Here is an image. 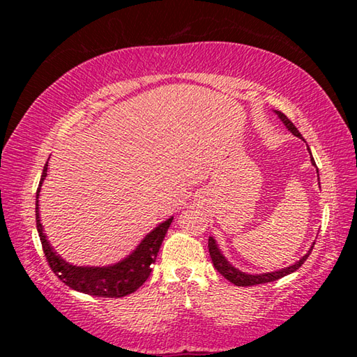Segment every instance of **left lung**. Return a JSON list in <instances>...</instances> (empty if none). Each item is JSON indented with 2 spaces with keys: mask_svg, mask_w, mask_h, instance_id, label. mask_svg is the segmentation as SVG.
Returning a JSON list of instances; mask_svg holds the SVG:
<instances>
[{
  "mask_svg": "<svg viewBox=\"0 0 357 357\" xmlns=\"http://www.w3.org/2000/svg\"><path fill=\"white\" fill-rule=\"evenodd\" d=\"M275 113L279 114V118L283 121V124L287 126V129H288L289 132H291L293 135L302 138L301 132H299L298 129H296V126L285 116V114H283L282 112H275ZM309 153H310V149H309ZM310 155H312V153H310ZM312 164L315 165V160H313V157H312ZM317 172H318V170H317ZM208 249H209V255H211V259H213L214 268H215L217 271H219V273H220L223 277H225L227 280L234 283V285H236V287H252V285H259V283H269V282L279 280V279H282V277H285V275H288V274L294 273L296 269H299L301 266L304 264L307 257L310 255V252H312V249H310L309 252L305 253L304 257H302V258L299 259V261H296L294 264L288 266V268H283V269H280V271H274V273H266V274H255V275H252V274L241 273V271L234 268L233 264H229V263L227 261V259H225V257L222 255V252H220L219 247H217V243L214 241V238H211V236H209V241H208Z\"/></svg>",
  "mask_w": 357,
  "mask_h": 357,
  "instance_id": "left-lung-1",
  "label": "left lung"
}]
</instances>
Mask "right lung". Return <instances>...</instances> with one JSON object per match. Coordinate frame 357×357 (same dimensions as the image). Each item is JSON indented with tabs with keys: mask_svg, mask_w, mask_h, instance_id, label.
Segmentation results:
<instances>
[{
	"mask_svg": "<svg viewBox=\"0 0 357 357\" xmlns=\"http://www.w3.org/2000/svg\"><path fill=\"white\" fill-rule=\"evenodd\" d=\"M48 162L42 170L40 183L36 192V227L44 249L45 258L48 264L58 279L64 282L66 285L72 289H77L80 293H86L91 296H99V298H124L130 293L137 291L151 274V266L154 264L157 253L164 241L167 229L170 228L173 217L162 222L159 227H155L153 231L146 234L140 245L130 253L123 261L112 266H104V268H89V266H74L66 263L64 259L56 255V252L52 249L44 234L40 217H39V192L40 185L47 176Z\"/></svg>",
	"mask_w": 357,
	"mask_h": 357,
	"instance_id": "1",
	"label": "right lung"
}]
</instances>
